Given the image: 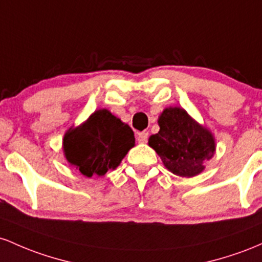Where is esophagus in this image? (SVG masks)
<instances>
[{
    "label": "esophagus",
    "mask_w": 262,
    "mask_h": 262,
    "mask_svg": "<svg viewBox=\"0 0 262 262\" xmlns=\"http://www.w3.org/2000/svg\"><path fill=\"white\" fill-rule=\"evenodd\" d=\"M148 140V132H140L139 136H137V141L140 143H146Z\"/></svg>",
    "instance_id": "esophagus-1"
}]
</instances>
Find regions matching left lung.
<instances>
[{
    "mask_svg": "<svg viewBox=\"0 0 262 262\" xmlns=\"http://www.w3.org/2000/svg\"><path fill=\"white\" fill-rule=\"evenodd\" d=\"M160 131L148 139L167 169L181 177H194L215 152L213 134L192 119L184 108L167 107L158 117Z\"/></svg>",
    "mask_w": 262,
    "mask_h": 262,
    "instance_id": "left-lung-1",
    "label": "left lung"
}]
</instances>
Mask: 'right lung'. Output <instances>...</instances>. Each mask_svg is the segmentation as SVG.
<instances>
[{"label":"right lung","instance_id":"add662e5","mask_svg":"<svg viewBox=\"0 0 262 262\" xmlns=\"http://www.w3.org/2000/svg\"><path fill=\"white\" fill-rule=\"evenodd\" d=\"M135 146L134 131L106 108L95 111L63 139L67 161L86 177L104 176L115 169Z\"/></svg>","mask_w":262,"mask_h":262}]
</instances>
